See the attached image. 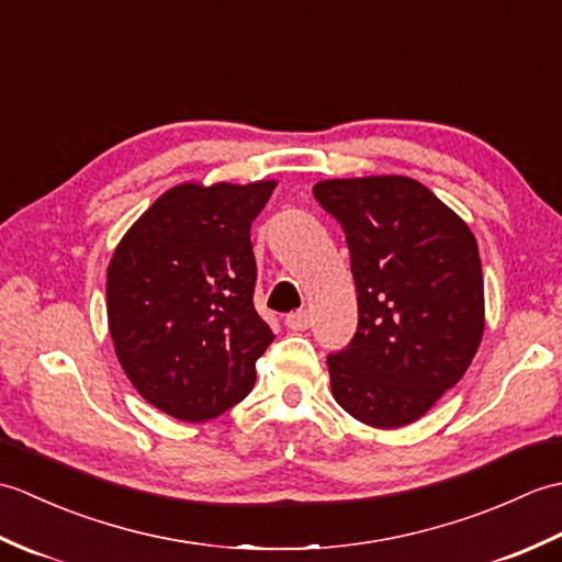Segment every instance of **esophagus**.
Listing matches in <instances>:
<instances>
[{
    "instance_id": "esophagus-1",
    "label": "esophagus",
    "mask_w": 562,
    "mask_h": 562,
    "mask_svg": "<svg viewBox=\"0 0 562 562\" xmlns=\"http://www.w3.org/2000/svg\"><path fill=\"white\" fill-rule=\"evenodd\" d=\"M284 326H288L290 330H306L308 326H312V316H308V312H294L290 314L288 318H284Z\"/></svg>"
}]
</instances>
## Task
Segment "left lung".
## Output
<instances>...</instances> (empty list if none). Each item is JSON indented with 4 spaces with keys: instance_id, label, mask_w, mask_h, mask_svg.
I'll use <instances>...</instances> for the list:
<instances>
[{
    "instance_id": "left-lung-1",
    "label": "left lung",
    "mask_w": 562,
    "mask_h": 562,
    "mask_svg": "<svg viewBox=\"0 0 562 562\" xmlns=\"http://www.w3.org/2000/svg\"><path fill=\"white\" fill-rule=\"evenodd\" d=\"M314 198L342 226L357 333L328 355L333 398L376 429L415 423L465 374L485 328L479 244L405 176L328 178Z\"/></svg>"
}]
</instances>
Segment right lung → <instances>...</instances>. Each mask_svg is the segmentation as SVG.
I'll return each mask as SVG.
<instances>
[{
  "label": "right lung",
  "instance_id": "1",
  "mask_svg": "<svg viewBox=\"0 0 562 562\" xmlns=\"http://www.w3.org/2000/svg\"><path fill=\"white\" fill-rule=\"evenodd\" d=\"M274 186H173L111 258L117 362L139 396L176 420H212L256 384V360L274 336L254 306L250 224Z\"/></svg>",
  "mask_w": 562,
  "mask_h": 562
}]
</instances>
